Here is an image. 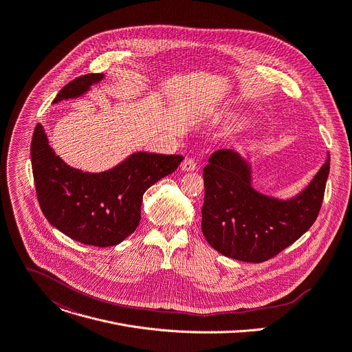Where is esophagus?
<instances>
[{
  "label": "esophagus",
  "mask_w": 352,
  "mask_h": 352,
  "mask_svg": "<svg viewBox=\"0 0 352 352\" xmlns=\"http://www.w3.org/2000/svg\"><path fill=\"white\" fill-rule=\"evenodd\" d=\"M195 168H197V162L192 157H186L181 164V170L184 171H194Z\"/></svg>",
  "instance_id": "34e87169"
}]
</instances>
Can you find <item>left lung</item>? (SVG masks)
<instances>
[{
	"mask_svg": "<svg viewBox=\"0 0 352 352\" xmlns=\"http://www.w3.org/2000/svg\"><path fill=\"white\" fill-rule=\"evenodd\" d=\"M330 158L303 192L291 201L258 194L250 170L233 150H217L204 168L202 232L220 254L244 263H264L303 236L320 212Z\"/></svg>",
	"mask_w": 352,
	"mask_h": 352,
	"instance_id": "8db88e82",
	"label": "left lung"
}]
</instances>
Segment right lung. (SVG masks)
Masks as SVG:
<instances>
[{"instance_id": "obj_1", "label": "right lung", "mask_w": 352, "mask_h": 352, "mask_svg": "<svg viewBox=\"0 0 352 352\" xmlns=\"http://www.w3.org/2000/svg\"><path fill=\"white\" fill-rule=\"evenodd\" d=\"M102 77L100 73L77 77L53 102L78 97ZM30 157L45 217L70 239L95 247L116 245L131 236L139 226L143 194L184 160L178 154L136 153L109 171L82 173L54 154L41 123L32 138Z\"/></svg>"}]
</instances>
